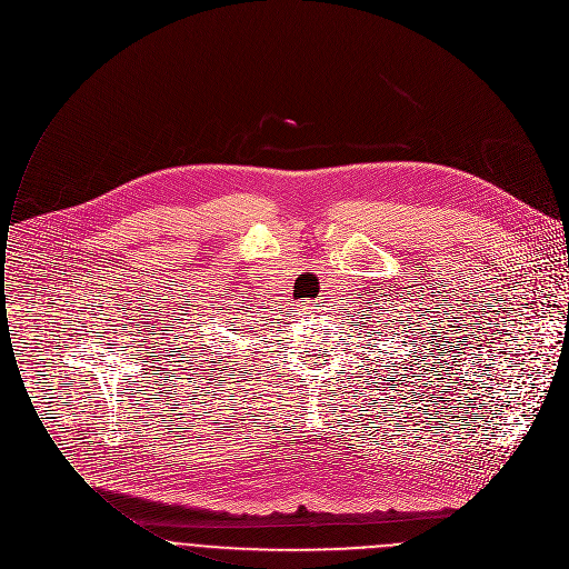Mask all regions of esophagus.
Instances as JSON below:
<instances>
[{
  "label": "esophagus",
  "mask_w": 569,
  "mask_h": 569,
  "mask_svg": "<svg viewBox=\"0 0 569 569\" xmlns=\"http://www.w3.org/2000/svg\"><path fill=\"white\" fill-rule=\"evenodd\" d=\"M296 311H298V316H305V313L313 311V302H307V300H302V302H298V305H296Z\"/></svg>",
  "instance_id": "obj_1"
}]
</instances>
